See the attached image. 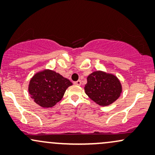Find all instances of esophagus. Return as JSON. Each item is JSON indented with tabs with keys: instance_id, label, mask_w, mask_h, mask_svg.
<instances>
[{
	"instance_id": "obj_1",
	"label": "esophagus",
	"mask_w": 155,
	"mask_h": 155,
	"mask_svg": "<svg viewBox=\"0 0 155 155\" xmlns=\"http://www.w3.org/2000/svg\"><path fill=\"white\" fill-rule=\"evenodd\" d=\"M74 84L78 85V86H80V85L81 84V81H80V80H78V81H74Z\"/></svg>"
}]
</instances>
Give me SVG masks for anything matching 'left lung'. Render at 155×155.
<instances>
[{
    "label": "left lung",
    "mask_w": 155,
    "mask_h": 155,
    "mask_svg": "<svg viewBox=\"0 0 155 155\" xmlns=\"http://www.w3.org/2000/svg\"><path fill=\"white\" fill-rule=\"evenodd\" d=\"M85 93L100 106H108L120 97L122 92L120 81L115 76L95 71L87 77Z\"/></svg>",
    "instance_id": "obj_1"
}]
</instances>
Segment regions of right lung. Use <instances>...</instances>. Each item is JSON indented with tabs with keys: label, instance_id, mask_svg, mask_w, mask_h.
Wrapping results in <instances>:
<instances>
[{
	"label": "right lung",
	"instance_id": "obj_1",
	"mask_svg": "<svg viewBox=\"0 0 155 155\" xmlns=\"http://www.w3.org/2000/svg\"><path fill=\"white\" fill-rule=\"evenodd\" d=\"M72 83L58 73L47 70L33 76L30 81L29 90L32 98L44 108L54 106L61 100Z\"/></svg>",
	"mask_w": 155,
	"mask_h": 155
}]
</instances>
